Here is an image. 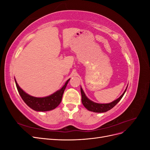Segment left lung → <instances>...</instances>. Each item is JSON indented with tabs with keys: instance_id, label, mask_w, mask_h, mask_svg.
<instances>
[{
	"instance_id": "obj_1",
	"label": "left lung",
	"mask_w": 150,
	"mask_h": 150,
	"mask_svg": "<svg viewBox=\"0 0 150 150\" xmlns=\"http://www.w3.org/2000/svg\"><path fill=\"white\" fill-rule=\"evenodd\" d=\"M127 87H128V86H127ZM126 89L127 88H126L124 93L122 94L121 96L119 98H117V99H116V100H115L114 101H112L110 103H108V104H99V103H96L91 101L90 99H89L87 97H86L83 89L81 87V98H82L81 100H82V103L84 105V106L88 110L94 112H104L110 110L111 109H112L117 103L121 100V99L122 98V96H123V95L126 92Z\"/></svg>"
}]
</instances>
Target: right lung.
Instances as JSON below:
<instances>
[{"label":"right lung","mask_w":150,"mask_h":150,"mask_svg":"<svg viewBox=\"0 0 150 150\" xmlns=\"http://www.w3.org/2000/svg\"><path fill=\"white\" fill-rule=\"evenodd\" d=\"M69 80L70 79L66 81L65 84L62 86V88L61 89L57 91L56 92L50 95V96L44 98H36L30 96L29 94L25 93L19 87V86L16 82V79L15 82L18 92H19L21 97L23 99V101L27 105L34 111H47L55 109L61 103L63 93L64 92L66 86Z\"/></svg>","instance_id":"obj_1"}]
</instances>
